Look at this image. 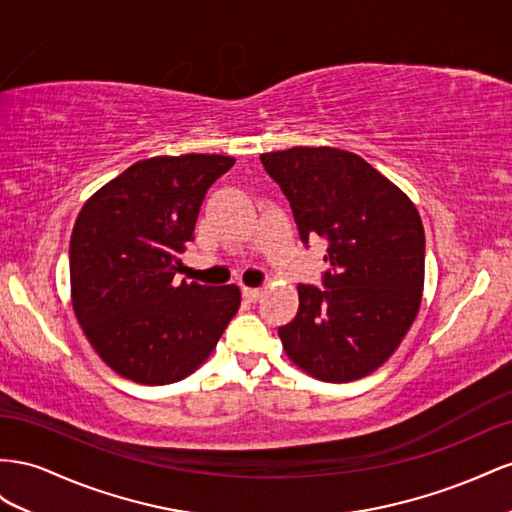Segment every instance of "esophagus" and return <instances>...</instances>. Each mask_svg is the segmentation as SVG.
I'll list each match as a JSON object with an SVG mask.
<instances>
[{
    "label": "esophagus",
    "mask_w": 512,
    "mask_h": 512,
    "mask_svg": "<svg viewBox=\"0 0 512 512\" xmlns=\"http://www.w3.org/2000/svg\"><path fill=\"white\" fill-rule=\"evenodd\" d=\"M242 296H244L248 302H257L261 296H264V289H259V287H244V289H242Z\"/></svg>",
    "instance_id": "1"
}]
</instances>
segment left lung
Instances as JSON below:
<instances>
[{"label": "left lung", "mask_w": 512, "mask_h": 512, "mask_svg": "<svg viewBox=\"0 0 512 512\" xmlns=\"http://www.w3.org/2000/svg\"><path fill=\"white\" fill-rule=\"evenodd\" d=\"M294 210L300 238L328 240L326 289L298 285L279 337L321 382H354L397 352L420 311L425 229L414 201L354 152L319 145L261 154Z\"/></svg>", "instance_id": "left-lung-1"}]
</instances>
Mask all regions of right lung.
Here are the masks:
<instances>
[{
	"mask_svg": "<svg viewBox=\"0 0 512 512\" xmlns=\"http://www.w3.org/2000/svg\"><path fill=\"white\" fill-rule=\"evenodd\" d=\"M236 158L154 156L130 165L85 201L70 236V300L100 360L130 382H180L208 360L240 287L180 285L208 188Z\"/></svg>",
	"mask_w": 512,
	"mask_h": 512,
	"instance_id": "add662e5",
	"label": "right lung"
}]
</instances>
